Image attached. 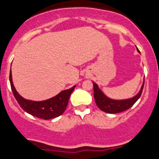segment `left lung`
<instances>
[{"instance_id": "1", "label": "left lung", "mask_w": 159, "mask_h": 159, "mask_svg": "<svg viewBox=\"0 0 159 159\" xmlns=\"http://www.w3.org/2000/svg\"><path fill=\"white\" fill-rule=\"evenodd\" d=\"M139 53L140 51L138 50ZM144 81L143 84L141 88L140 91L136 94L134 97L131 98L129 99H125V100H114L107 97L105 94L102 91V90L98 89V86L97 84L93 82V87H94V98L95 100L96 105H98L99 108L103 111L109 114L119 113V112L124 111L129 109L131 108L140 98L142 95V91H143Z\"/></svg>"}]
</instances>
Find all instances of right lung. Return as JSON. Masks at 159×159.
<instances>
[{"instance_id":"obj_1","label":"right lung","mask_w":159,"mask_h":159,"mask_svg":"<svg viewBox=\"0 0 159 159\" xmlns=\"http://www.w3.org/2000/svg\"><path fill=\"white\" fill-rule=\"evenodd\" d=\"M11 83V87L13 94L19 105L26 112L33 116L43 119L48 120L56 118L64 113L68 104L70 95L75 89V85L68 90H64L54 97L41 102H34V101L27 100L20 95L16 91L12 81V75L11 69L9 77Z\"/></svg>"}]
</instances>
